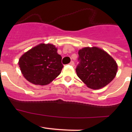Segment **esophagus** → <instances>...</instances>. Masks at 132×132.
Returning a JSON list of instances; mask_svg holds the SVG:
<instances>
[{
	"label": "esophagus",
	"mask_w": 132,
	"mask_h": 132,
	"mask_svg": "<svg viewBox=\"0 0 132 132\" xmlns=\"http://www.w3.org/2000/svg\"><path fill=\"white\" fill-rule=\"evenodd\" d=\"M69 65H71V66H74V65H75L74 61H71V62H70V63H69Z\"/></svg>",
	"instance_id": "esophagus-1"
}]
</instances>
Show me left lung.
Returning a JSON list of instances; mask_svg holds the SVG:
<instances>
[{
    "label": "left lung",
    "instance_id": "obj_1",
    "mask_svg": "<svg viewBox=\"0 0 132 132\" xmlns=\"http://www.w3.org/2000/svg\"><path fill=\"white\" fill-rule=\"evenodd\" d=\"M77 76L87 87L99 89L106 86L116 76V62L109 54L96 47H84L79 51Z\"/></svg>",
    "mask_w": 132,
    "mask_h": 132
}]
</instances>
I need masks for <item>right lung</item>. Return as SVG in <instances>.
Listing matches in <instances>:
<instances>
[{"label":"right lung","instance_id":"right-lung-1","mask_svg":"<svg viewBox=\"0 0 132 132\" xmlns=\"http://www.w3.org/2000/svg\"><path fill=\"white\" fill-rule=\"evenodd\" d=\"M57 49L52 44H41L22 55L18 64L23 76L34 85H46L61 72L63 65Z\"/></svg>","mask_w":132,"mask_h":132}]
</instances>
